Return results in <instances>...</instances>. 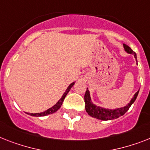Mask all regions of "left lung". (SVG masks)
<instances>
[{
  "label": "left lung",
  "instance_id": "left-lung-1",
  "mask_svg": "<svg viewBox=\"0 0 150 150\" xmlns=\"http://www.w3.org/2000/svg\"><path fill=\"white\" fill-rule=\"evenodd\" d=\"M123 47H124L125 50L128 54H133L135 58L137 59V54L129 47H128L126 44H123ZM138 93H139V90L135 93L134 96L131 100L130 103L126 106H124V107H121V108L116 109V110H108V109L102 108L100 106H97L96 105L93 104L90 96V92H89L88 89H86V91L85 93V95H84L85 109H86V111L90 116H91L92 117H94V118L98 119V120H114V119L119 118V117L122 116V115H124L128 111L131 105L133 104L135 100H136V99H137Z\"/></svg>",
  "mask_w": 150,
  "mask_h": 150
}]
</instances>
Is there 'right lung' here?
<instances>
[{
	"label": "right lung",
	"mask_w": 150,
	"mask_h": 150,
	"mask_svg": "<svg viewBox=\"0 0 150 150\" xmlns=\"http://www.w3.org/2000/svg\"><path fill=\"white\" fill-rule=\"evenodd\" d=\"M74 83H72L71 84H70V86H68L67 89L66 91H65V93H64V95H63V96L60 98V100H59V101H58V102L54 106H52L51 108L48 109L47 110L44 111V112H40V113H30V112H28V114L30 115V116H33V117H45V116H47V115L52 114V113L55 112L56 111H57L58 110L60 109V106H61L62 103H63V102H64V99H65V97H66L67 94L68 92L70 90V88L74 86Z\"/></svg>",
	"instance_id": "right-lung-1"
}]
</instances>
